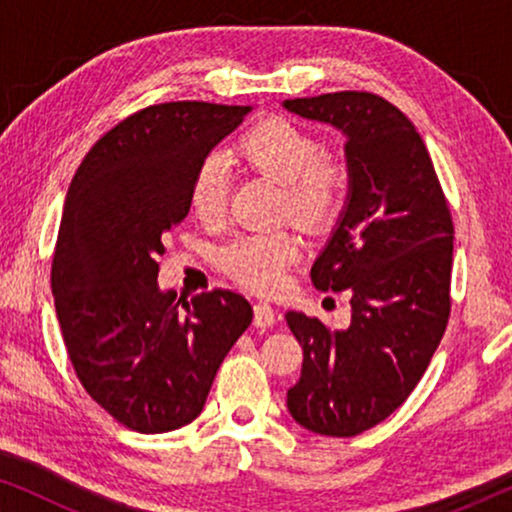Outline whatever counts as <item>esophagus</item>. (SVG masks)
<instances>
[{
	"label": "esophagus",
	"instance_id": "esophagus-1",
	"mask_svg": "<svg viewBox=\"0 0 512 512\" xmlns=\"http://www.w3.org/2000/svg\"><path fill=\"white\" fill-rule=\"evenodd\" d=\"M254 324L258 328H270L277 324V312L275 307L268 303H256L254 305Z\"/></svg>",
	"mask_w": 512,
	"mask_h": 512
}]
</instances>
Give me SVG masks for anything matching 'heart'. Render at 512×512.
<instances>
[{
	"label": "heart",
	"instance_id": "1",
	"mask_svg": "<svg viewBox=\"0 0 512 512\" xmlns=\"http://www.w3.org/2000/svg\"><path fill=\"white\" fill-rule=\"evenodd\" d=\"M312 132L286 118H268L237 142V156L249 167L284 186V212L305 228H324L345 198L347 172L340 160L319 156ZM228 177L219 158H205L193 174L188 205L202 223H216L226 212ZM300 256L291 230L244 235L223 251L221 265L237 284L251 291H275L286 265Z\"/></svg>",
	"mask_w": 512,
	"mask_h": 512
}]
</instances>
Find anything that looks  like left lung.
<instances>
[{"mask_svg": "<svg viewBox=\"0 0 512 512\" xmlns=\"http://www.w3.org/2000/svg\"><path fill=\"white\" fill-rule=\"evenodd\" d=\"M282 107L347 139V200L310 275L321 291L352 293V321L328 331L317 317L286 312L303 345L286 408L307 431L349 438L403 405L440 345L452 216L422 137L394 104L342 90Z\"/></svg>", "mask_w": 512, "mask_h": 512, "instance_id": "1", "label": "left lung"}]
</instances>
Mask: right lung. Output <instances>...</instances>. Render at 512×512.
Returning <instances> with one entry per match:
<instances>
[{"instance_id":"right-lung-1","label":"right lung","mask_w":512,"mask_h":512,"mask_svg":"<svg viewBox=\"0 0 512 512\" xmlns=\"http://www.w3.org/2000/svg\"><path fill=\"white\" fill-rule=\"evenodd\" d=\"M251 107L167 102L111 128L76 170L51 286L69 361L93 401L139 433L191 424L254 317L228 289L158 286L156 256L186 219L193 174Z\"/></svg>"}]
</instances>
